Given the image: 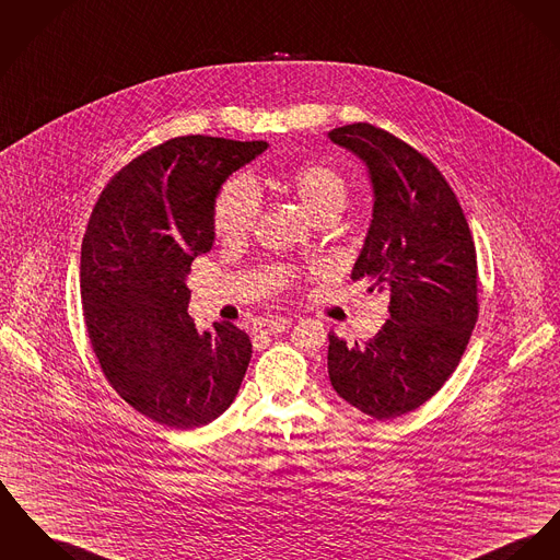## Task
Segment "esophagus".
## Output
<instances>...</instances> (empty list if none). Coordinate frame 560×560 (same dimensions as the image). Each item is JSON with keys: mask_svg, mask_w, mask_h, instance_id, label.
Here are the masks:
<instances>
[{"mask_svg": "<svg viewBox=\"0 0 560 560\" xmlns=\"http://www.w3.org/2000/svg\"><path fill=\"white\" fill-rule=\"evenodd\" d=\"M289 327H291L289 318H271V320H259L255 325V331L259 336H276V334H282Z\"/></svg>", "mask_w": 560, "mask_h": 560, "instance_id": "obj_1", "label": "esophagus"}]
</instances>
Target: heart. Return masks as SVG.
<instances>
[{"mask_svg": "<svg viewBox=\"0 0 560 560\" xmlns=\"http://www.w3.org/2000/svg\"><path fill=\"white\" fill-rule=\"evenodd\" d=\"M305 212L320 223L329 217H339L348 201V185L343 176L329 165H307L291 180ZM261 217V192L257 183L246 176H233L221 188L214 203V226L226 242L244 240Z\"/></svg>", "mask_w": 560, "mask_h": 560, "instance_id": "b5f03b06", "label": "heart"}]
</instances>
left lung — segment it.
<instances>
[{"label":"left lung","instance_id":"8db88e82","mask_svg":"<svg viewBox=\"0 0 560 560\" xmlns=\"http://www.w3.org/2000/svg\"><path fill=\"white\" fill-rule=\"evenodd\" d=\"M327 138L363 161L372 185L350 278L390 295V318L365 346L329 336V380L357 410L397 418L431 399L465 352L478 318L476 248L456 195L418 150L368 122Z\"/></svg>","mask_w":560,"mask_h":560}]
</instances>
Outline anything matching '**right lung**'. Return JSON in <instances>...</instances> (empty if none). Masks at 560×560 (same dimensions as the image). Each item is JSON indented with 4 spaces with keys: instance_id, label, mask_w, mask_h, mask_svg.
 <instances>
[{
    "instance_id": "obj_1",
    "label": "right lung",
    "mask_w": 560,
    "mask_h": 560,
    "mask_svg": "<svg viewBox=\"0 0 560 560\" xmlns=\"http://www.w3.org/2000/svg\"><path fill=\"white\" fill-rule=\"evenodd\" d=\"M267 147L170 140L125 165L91 214L80 257L89 339L114 390L159 424L212 422L248 370L253 343L244 331L231 323L195 329L187 278L192 259L212 250L224 180Z\"/></svg>"
}]
</instances>
